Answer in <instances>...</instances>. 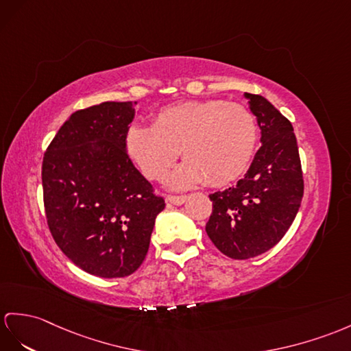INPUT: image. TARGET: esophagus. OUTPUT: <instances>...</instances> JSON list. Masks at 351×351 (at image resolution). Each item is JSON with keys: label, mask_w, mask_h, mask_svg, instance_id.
<instances>
[{"label": "esophagus", "mask_w": 351, "mask_h": 351, "mask_svg": "<svg viewBox=\"0 0 351 351\" xmlns=\"http://www.w3.org/2000/svg\"><path fill=\"white\" fill-rule=\"evenodd\" d=\"M186 198H187L186 195H168L167 201L171 202V204H174V205H182V204L186 202Z\"/></svg>", "instance_id": "esophagus-1"}]
</instances>
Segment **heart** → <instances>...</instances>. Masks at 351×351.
Wrapping results in <instances>:
<instances>
[{
    "label": "heart",
    "instance_id": "heart-1",
    "mask_svg": "<svg viewBox=\"0 0 351 351\" xmlns=\"http://www.w3.org/2000/svg\"><path fill=\"white\" fill-rule=\"evenodd\" d=\"M258 146V121L250 108L223 99L187 101L162 108L153 126L134 123L125 132V150L143 174L162 180L176 159L184 164L171 186L201 182L225 186L249 167Z\"/></svg>",
    "mask_w": 351,
    "mask_h": 351
}]
</instances>
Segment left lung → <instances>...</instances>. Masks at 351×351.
<instances>
[{
    "label": "left lung",
    "mask_w": 351,
    "mask_h": 351,
    "mask_svg": "<svg viewBox=\"0 0 351 351\" xmlns=\"http://www.w3.org/2000/svg\"><path fill=\"white\" fill-rule=\"evenodd\" d=\"M258 117L262 146L237 186L210 195L205 230L232 259H250L274 247L293 223L304 196L301 158L293 126L268 99L245 93Z\"/></svg>",
    "instance_id": "1"
}]
</instances>
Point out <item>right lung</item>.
<instances>
[{"label": "right lung", "mask_w": 351, "mask_h": 351, "mask_svg": "<svg viewBox=\"0 0 351 351\" xmlns=\"http://www.w3.org/2000/svg\"><path fill=\"white\" fill-rule=\"evenodd\" d=\"M135 101L75 111L43 158V201L59 249L92 276L117 278L140 268L165 201L132 164L125 132Z\"/></svg>", "instance_id": "1"}]
</instances>
